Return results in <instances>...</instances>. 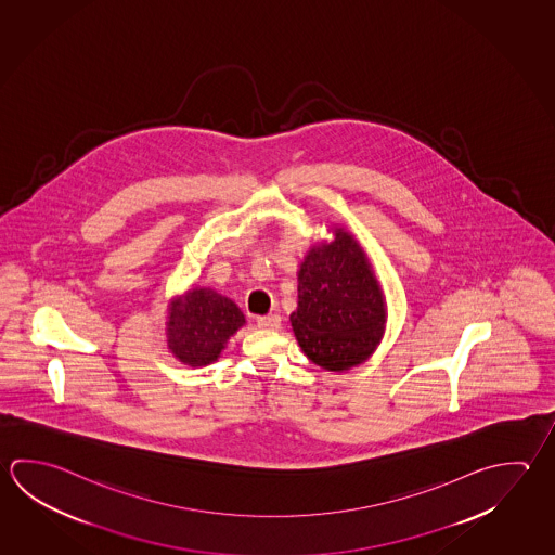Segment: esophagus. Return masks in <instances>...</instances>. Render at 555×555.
<instances>
[{"label": "esophagus", "mask_w": 555, "mask_h": 555, "mask_svg": "<svg viewBox=\"0 0 555 555\" xmlns=\"http://www.w3.org/2000/svg\"><path fill=\"white\" fill-rule=\"evenodd\" d=\"M256 324L263 328V331H278L282 324V317L280 314H266V317H258Z\"/></svg>", "instance_id": "1"}]
</instances>
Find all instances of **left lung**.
<instances>
[{"mask_svg": "<svg viewBox=\"0 0 555 555\" xmlns=\"http://www.w3.org/2000/svg\"><path fill=\"white\" fill-rule=\"evenodd\" d=\"M297 292L293 333L314 363L340 372L372 353L384 334V295L348 232L338 229L334 244L309 250Z\"/></svg>", "mask_w": 555, "mask_h": 555, "instance_id": "1", "label": "left lung"}]
</instances>
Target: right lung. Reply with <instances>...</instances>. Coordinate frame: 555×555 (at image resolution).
Returning a JSON list of instances; mask_svg holds the SVG:
<instances>
[{"label":"right lung","instance_id":"obj_1","mask_svg":"<svg viewBox=\"0 0 555 555\" xmlns=\"http://www.w3.org/2000/svg\"><path fill=\"white\" fill-rule=\"evenodd\" d=\"M244 324L241 309L212 289H192L168 314V348L192 367L215 362Z\"/></svg>","mask_w":555,"mask_h":555}]
</instances>
